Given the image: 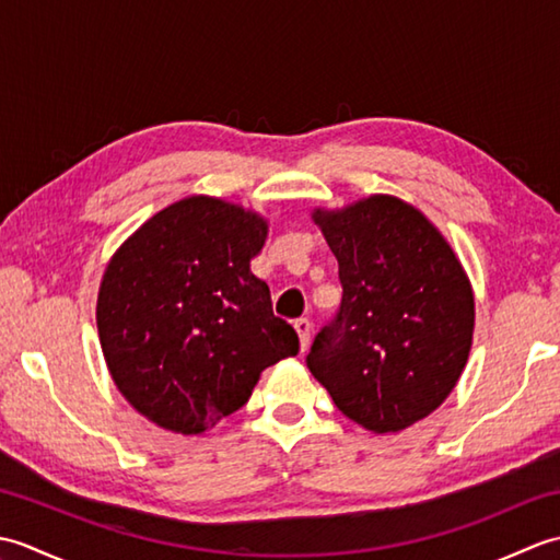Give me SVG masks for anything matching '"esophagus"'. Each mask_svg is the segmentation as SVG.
<instances>
[{
  "mask_svg": "<svg viewBox=\"0 0 560 560\" xmlns=\"http://www.w3.org/2000/svg\"><path fill=\"white\" fill-rule=\"evenodd\" d=\"M293 327H295V331H299V339H301V351H305V349H307V343H311V335H313V323H311V319L301 317V319H295Z\"/></svg>",
  "mask_w": 560,
  "mask_h": 560,
  "instance_id": "obj_1",
  "label": "esophagus"
}]
</instances>
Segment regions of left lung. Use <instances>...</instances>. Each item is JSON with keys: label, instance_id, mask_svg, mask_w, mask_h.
<instances>
[{"label": "left lung", "instance_id": "8db88e82", "mask_svg": "<svg viewBox=\"0 0 560 560\" xmlns=\"http://www.w3.org/2000/svg\"><path fill=\"white\" fill-rule=\"evenodd\" d=\"M313 221L339 261L341 303L305 363L351 421L404 431L447 399L467 365L471 283L435 225L397 197L315 209Z\"/></svg>", "mask_w": 560, "mask_h": 560}]
</instances>
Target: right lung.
<instances>
[{
  "instance_id": "right-lung-1",
  "label": "right lung",
  "mask_w": 560,
  "mask_h": 560,
  "mask_svg": "<svg viewBox=\"0 0 560 560\" xmlns=\"http://www.w3.org/2000/svg\"><path fill=\"white\" fill-rule=\"evenodd\" d=\"M269 225L217 197H187L132 233L105 267L96 323L117 389L165 431L199 435L237 411L265 368L299 353L249 271Z\"/></svg>"
}]
</instances>
